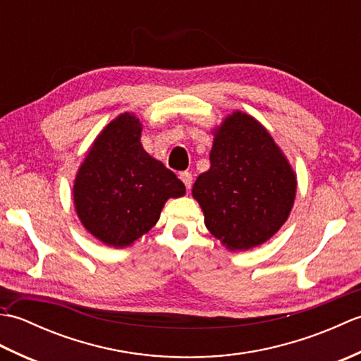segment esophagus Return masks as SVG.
Here are the masks:
<instances>
[{"mask_svg": "<svg viewBox=\"0 0 361 361\" xmlns=\"http://www.w3.org/2000/svg\"><path fill=\"white\" fill-rule=\"evenodd\" d=\"M180 180L183 181V185L186 186V189H190V186H192V173L190 172H181Z\"/></svg>", "mask_w": 361, "mask_h": 361, "instance_id": "esophagus-1", "label": "esophagus"}]
</instances>
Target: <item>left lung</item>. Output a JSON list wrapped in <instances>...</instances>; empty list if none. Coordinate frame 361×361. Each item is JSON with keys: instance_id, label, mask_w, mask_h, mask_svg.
Here are the masks:
<instances>
[{"instance_id": "1", "label": "left lung", "mask_w": 361, "mask_h": 361, "mask_svg": "<svg viewBox=\"0 0 361 361\" xmlns=\"http://www.w3.org/2000/svg\"><path fill=\"white\" fill-rule=\"evenodd\" d=\"M209 161L192 188L206 228L229 250L270 239L286 224L296 195L295 172L270 133L235 111L217 130Z\"/></svg>"}]
</instances>
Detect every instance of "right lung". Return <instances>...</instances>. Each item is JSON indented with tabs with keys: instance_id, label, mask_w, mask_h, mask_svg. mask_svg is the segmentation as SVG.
<instances>
[{
	"instance_id": "obj_1",
	"label": "right lung",
	"mask_w": 361,
	"mask_h": 361,
	"mask_svg": "<svg viewBox=\"0 0 361 361\" xmlns=\"http://www.w3.org/2000/svg\"><path fill=\"white\" fill-rule=\"evenodd\" d=\"M141 122L124 113L96 137L74 183V204L88 231L122 248L157 224L167 198L185 195L176 175L140 142Z\"/></svg>"
}]
</instances>
